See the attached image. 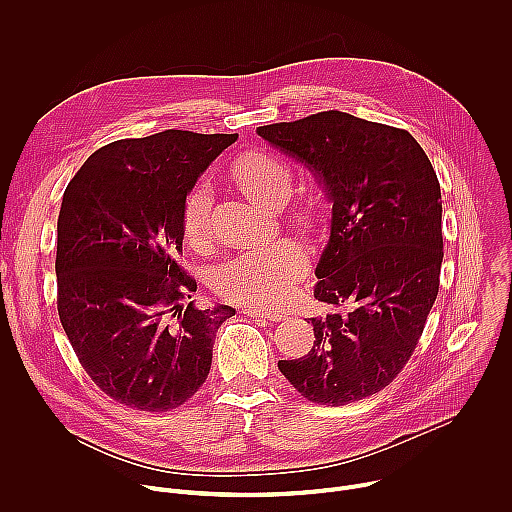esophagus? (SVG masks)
<instances>
[{
	"label": "esophagus",
	"mask_w": 512,
	"mask_h": 512,
	"mask_svg": "<svg viewBox=\"0 0 512 512\" xmlns=\"http://www.w3.org/2000/svg\"><path fill=\"white\" fill-rule=\"evenodd\" d=\"M243 314H247L251 318H257V320H267V322L283 320V314H279V312H267V310H257V308H245Z\"/></svg>",
	"instance_id": "1"
}]
</instances>
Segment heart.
Here are the masks:
<instances>
[{"instance_id":"b5f03b06","label":"heart","mask_w":512,"mask_h":512,"mask_svg":"<svg viewBox=\"0 0 512 512\" xmlns=\"http://www.w3.org/2000/svg\"><path fill=\"white\" fill-rule=\"evenodd\" d=\"M233 176L239 186L257 200L283 202L294 184L289 166L263 152H251L233 164ZM212 192L206 180L198 182L188 194L182 210L184 237L194 247H204L212 235ZM314 210L300 214L302 223H310ZM308 267L306 249L291 239H273L247 249L212 271V285L223 298L257 308H275L283 304L296 281Z\"/></svg>"}]
</instances>
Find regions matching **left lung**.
Wrapping results in <instances>:
<instances>
[{"mask_svg":"<svg viewBox=\"0 0 512 512\" xmlns=\"http://www.w3.org/2000/svg\"><path fill=\"white\" fill-rule=\"evenodd\" d=\"M332 204L314 296L344 312L310 318L312 350L279 360L308 401L346 405L405 367L437 298L444 259L440 182L415 137L342 111L257 127Z\"/></svg>","mask_w":512,"mask_h":512,"instance_id":"1","label":"left lung"}]
</instances>
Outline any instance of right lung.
<instances>
[{"mask_svg": "<svg viewBox=\"0 0 512 512\" xmlns=\"http://www.w3.org/2000/svg\"><path fill=\"white\" fill-rule=\"evenodd\" d=\"M237 133L168 129L89 156L58 214V316L83 369L111 399L170 411L206 381L216 330L235 308L198 310L176 263L182 210Z\"/></svg>", "mask_w": 512, "mask_h": 512, "instance_id": "add662e5", "label": "right lung"}]
</instances>
